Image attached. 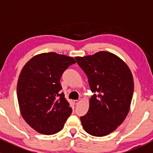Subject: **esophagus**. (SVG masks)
I'll use <instances>...</instances> for the list:
<instances>
[{
    "label": "esophagus",
    "instance_id": "1",
    "mask_svg": "<svg viewBox=\"0 0 153 153\" xmlns=\"http://www.w3.org/2000/svg\"><path fill=\"white\" fill-rule=\"evenodd\" d=\"M79 101L80 100H75V101H74V103H75V104H78V103H79Z\"/></svg>",
    "mask_w": 153,
    "mask_h": 153
}]
</instances>
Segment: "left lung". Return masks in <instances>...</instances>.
Masks as SVG:
<instances>
[{
	"instance_id": "1",
	"label": "left lung",
	"mask_w": 153,
	"mask_h": 153,
	"mask_svg": "<svg viewBox=\"0 0 153 153\" xmlns=\"http://www.w3.org/2000/svg\"><path fill=\"white\" fill-rule=\"evenodd\" d=\"M87 76L93 95L87 113L81 117L84 130L93 136H105L121 125L129 110L134 83L128 66L108 52L76 57Z\"/></svg>"
}]
</instances>
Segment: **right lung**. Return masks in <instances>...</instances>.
<instances>
[{"instance_id": "1", "label": "right lung", "mask_w": 153, "mask_h": 153, "mask_svg": "<svg viewBox=\"0 0 153 153\" xmlns=\"http://www.w3.org/2000/svg\"><path fill=\"white\" fill-rule=\"evenodd\" d=\"M73 58L55 52L33 57L18 78L17 95L26 122L40 133L52 135L61 131L72 109L66 100L60 79Z\"/></svg>"}]
</instances>
